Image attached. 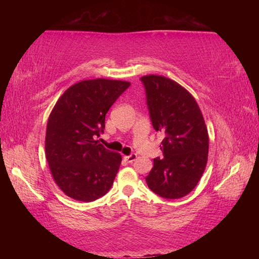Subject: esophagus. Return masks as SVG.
<instances>
[{
  "label": "esophagus",
  "instance_id": "34e87169",
  "mask_svg": "<svg viewBox=\"0 0 259 259\" xmlns=\"http://www.w3.org/2000/svg\"><path fill=\"white\" fill-rule=\"evenodd\" d=\"M124 159L126 162H129V163H133L134 161L137 160V154H131L128 156H124Z\"/></svg>",
  "mask_w": 259,
  "mask_h": 259
}]
</instances>
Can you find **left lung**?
<instances>
[{"label": "left lung", "instance_id": "1", "mask_svg": "<svg viewBox=\"0 0 259 259\" xmlns=\"http://www.w3.org/2000/svg\"><path fill=\"white\" fill-rule=\"evenodd\" d=\"M146 89L152 124L163 131V159H154L146 183L157 195L179 199L193 191L208 162L209 136L195 98L183 85L162 75L140 77Z\"/></svg>", "mask_w": 259, "mask_h": 259}]
</instances>
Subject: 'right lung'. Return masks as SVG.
Here are the masks:
<instances>
[{
	"label": "right lung",
	"instance_id": "add662e5",
	"mask_svg": "<svg viewBox=\"0 0 259 259\" xmlns=\"http://www.w3.org/2000/svg\"><path fill=\"white\" fill-rule=\"evenodd\" d=\"M130 82H76L57 100L48 119L46 157L55 183L69 198L91 202L111 190L122 156L96 140L105 115Z\"/></svg>",
	"mask_w": 259,
	"mask_h": 259
}]
</instances>
